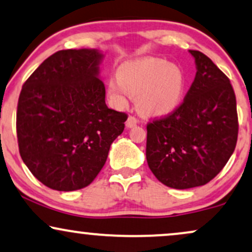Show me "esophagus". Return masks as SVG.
I'll return each mask as SVG.
<instances>
[{"label":"esophagus","instance_id":"obj_1","mask_svg":"<svg viewBox=\"0 0 252 252\" xmlns=\"http://www.w3.org/2000/svg\"><path fill=\"white\" fill-rule=\"evenodd\" d=\"M137 123H138V121H137L136 117L129 116L128 120H126V126L128 129H131V128H133V126H137Z\"/></svg>","mask_w":252,"mask_h":252}]
</instances>
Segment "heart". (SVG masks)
Listing matches in <instances>:
<instances>
[{
    "instance_id": "heart-1",
    "label": "heart",
    "mask_w": 252,
    "mask_h": 252,
    "mask_svg": "<svg viewBox=\"0 0 252 252\" xmlns=\"http://www.w3.org/2000/svg\"><path fill=\"white\" fill-rule=\"evenodd\" d=\"M187 87L184 69L166 59L146 57L124 63L117 76L108 80V96L119 109L137 96L142 114L165 117L174 113L183 102Z\"/></svg>"
}]
</instances>
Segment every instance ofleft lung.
I'll use <instances>...</instances> for the list:
<instances>
[{
    "label": "left lung",
    "mask_w": 252,
    "mask_h": 252,
    "mask_svg": "<svg viewBox=\"0 0 252 252\" xmlns=\"http://www.w3.org/2000/svg\"><path fill=\"white\" fill-rule=\"evenodd\" d=\"M196 74L180 107L148 124L146 161L161 184L187 189L218 176L234 152L238 122L230 81L208 57L189 50Z\"/></svg>",
    "instance_id": "8db88e82"
}]
</instances>
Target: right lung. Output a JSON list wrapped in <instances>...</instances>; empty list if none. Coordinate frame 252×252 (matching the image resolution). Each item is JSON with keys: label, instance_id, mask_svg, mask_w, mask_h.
<instances>
[{"label": "right lung", "instance_id": "1", "mask_svg": "<svg viewBox=\"0 0 252 252\" xmlns=\"http://www.w3.org/2000/svg\"><path fill=\"white\" fill-rule=\"evenodd\" d=\"M103 53L63 50L40 63L18 98L21 157L45 186L71 192L95 179L128 116L109 109L100 78Z\"/></svg>", "mask_w": 252, "mask_h": 252}]
</instances>
